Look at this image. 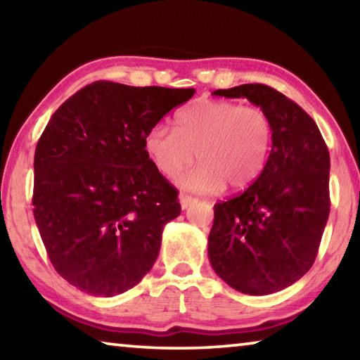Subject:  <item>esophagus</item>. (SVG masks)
<instances>
[{"instance_id":"1","label":"esophagus","mask_w":360,"mask_h":360,"mask_svg":"<svg viewBox=\"0 0 360 360\" xmlns=\"http://www.w3.org/2000/svg\"><path fill=\"white\" fill-rule=\"evenodd\" d=\"M195 202H197V198L192 197V195H181V197H179V203H181L182 210H187L188 206H191Z\"/></svg>"}]
</instances>
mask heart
I'll list each match as a JSON object with an SVG mask.
<instances>
[{
  "instance_id": "heart-1",
  "label": "heart",
  "mask_w": 360,
  "mask_h": 360,
  "mask_svg": "<svg viewBox=\"0 0 360 360\" xmlns=\"http://www.w3.org/2000/svg\"><path fill=\"white\" fill-rule=\"evenodd\" d=\"M273 144L270 117L259 108L227 100H198L176 114L174 130L155 125L144 139L146 154L163 176L179 178L187 191L211 193L229 186L243 191L265 169Z\"/></svg>"
}]
</instances>
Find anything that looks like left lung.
Instances as JSON below:
<instances>
[{
  "mask_svg": "<svg viewBox=\"0 0 360 360\" xmlns=\"http://www.w3.org/2000/svg\"><path fill=\"white\" fill-rule=\"evenodd\" d=\"M212 94L259 106L270 117L273 144L259 179L214 205L208 257L230 288L273 294L298 281L318 255L330 212V155L316 122L278 90L243 84Z\"/></svg>",
  "mask_w": 360,
  "mask_h": 360,
  "instance_id": "1",
  "label": "left lung"
}]
</instances>
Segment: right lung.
<instances>
[{
  "instance_id": "obj_1",
  "label": "right lung",
  "mask_w": 360,
  "mask_h": 360,
  "mask_svg": "<svg viewBox=\"0 0 360 360\" xmlns=\"http://www.w3.org/2000/svg\"><path fill=\"white\" fill-rule=\"evenodd\" d=\"M193 94L98 81L49 120L34 152L33 214L53 268L79 290L124 294L154 265L181 205L144 139Z\"/></svg>"
}]
</instances>
